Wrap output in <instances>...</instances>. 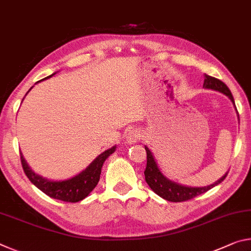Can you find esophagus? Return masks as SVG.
<instances>
[{
    "instance_id": "obj_1",
    "label": "esophagus",
    "mask_w": 251,
    "mask_h": 251,
    "mask_svg": "<svg viewBox=\"0 0 251 251\" xmlns=\"http://www.w3.org/2000/svg\"><path fill=\"white\" fill-rule=\"evenodd\" d=\"M139 139H141V131L136 128L130 129L128 131V134H127V136H126V142H127V144H129V145L137 143Z\"/></svg>"
}]
</instances>
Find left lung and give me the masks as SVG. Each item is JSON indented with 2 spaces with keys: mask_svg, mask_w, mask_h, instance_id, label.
Listing matches in <instances>:
<instances>
[{
  "mask_svg": "<svg viewBox=\"0 0 251 251\" xmlns=\"http://www.w3.org/2000/svg\"><path fill=\"white\" fill-rule=\"evenodd\" d=\"M203 87L208 88V90H214V91L223 93V94L226 95L228 99L232 101V104L235 105V100H233L231 92L229 91L227 85L223 83L222 80H219L215 77H211V76L205 74ZM145 150L147 152V165H146L145 172H144V174H145V180L148 184V186L151 187L152 192L158 195L159 197L166 199L168 201L180 202V201H189V199L196 197L198 195L206 193L209 189H211L212 187L220 184V182L226 178L228 174V173L225 174L219 180L214 182V184L208 185L205 187H190V186L178 184V182L168 179V178L160 172L159 167L157 166L154 155H152V152L151 151L150 148L145 146Z\"/></svg>",
  "mask_w": 251,
  "mask_h": 251,
  "instance_id": "1",
  "label": "left lung"
}]
</instances>
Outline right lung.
I'll list each match as a JSON object with an SVG mask.
<instances>
[{
	"label": "right lung",
	"instance_id": "add662e5",
	"mask_svg": "<svg viewBox=\"0 0 251 251\" xmlns=\"http://www.w3.org/2000/svg\"><path fill=\"white\" fill-rule=\"evenodd\" d=\"M55 74L56 73L48 76L46 78L52 77V76ZM40 82L41 80H39L37 83ZM32 88L33 86L29 88V91H31ZM115 151H116V145L108 148L107 151H103L100 155L97 156L96 158L93 160L83 172H80L74 177L69 178V179H64V180H50L49 178L37 175V174L34 173L32 171V168L28 166V164L26 163V160H25V158L23 157L22 152L20 151V154H21V161H22V166H23L25 175L27 176L29 181H31L34 186H36L37 188L42 190V192L48 195V196H50V198L58 199V201H69V202H77V201H83L84 198H86L92 190L95 188L97 182L100 181L101 167H103L104 161L107 159Z\"/></svg>",
	"mask_w": 251,
	"mask_h": 251
}]
</instances>
